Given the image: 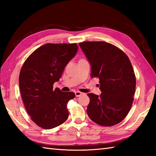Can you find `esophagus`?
<instances>
[{"label": "esophagus", "mask_w": 156, "mask_h": 156, "mask_svg": "<svg viewBox=\"0 0 156 156\" xmlns=\"http://www.w3.org/2000/svg\"><path fill=\"white\" fill-rule=\"evenodd\" d=\"M82 94H83V93H82V92H80V91L75 92V95H76V97H80V96H81Z\"/></svg>", "instance_id": "obj_1"}]
</instances>
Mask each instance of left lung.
<instances>
[{"mask_svg": "<svg viewBox=\"0 0 156 156\" xmlns=\"http://www.w3.org/2000/svg\"><path fill=\"white\" fill-rule=\"evenodd\" d=\"M91 64V77L99 79L101 96L87 95V114L104 127L118 124L126 117L133 102L136 78L128 56L114 45L105 41L79 44Z\"/></svg>", "mask_w": 156, "mask_h": 156, "instance_id": "1", "label": "left lung"}]
</instances>
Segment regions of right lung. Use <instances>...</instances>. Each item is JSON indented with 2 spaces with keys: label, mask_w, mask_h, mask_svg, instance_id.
Masks as SVG:
<instances>
[{
  "label": "right lung",
  "mask_w": 156,
  "mask_h": 156,
  "mask_svg": "<svg viewBox=\"0 0 156 156\" xmlns=\"http://www.w3.org/2000/svg\"><path fill=\"white\" fill-rule=\"evenodd\" d=\"M78 48L76 44H46L35 49L22 66L19 82L23 104L41 128L51 129L68 119L67 104L75 94L53 87Z\"/></svg>",
  "instance_id": "1"
}]
</instances>
